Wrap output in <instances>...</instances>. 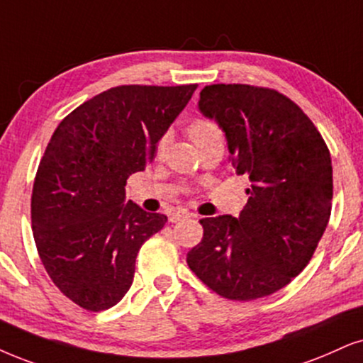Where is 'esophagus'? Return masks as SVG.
I'll list each match as a JSON object with an SVG mask.
<instances>
[{"mask_svg": "<svg viewBox=\"0 0 363 363\" xmlns=\"http://www.w3.org/2000/svg\"><path fill=\"white\" fill-rule=\"evenodd\" d=\"M186 218H191V213H187V211H184V209H179V211H176V213L171 214L169 221L179 223V221H182V219H186Z\"/></svg>", "mask_w": 363, "mask_h": 363, "instance_id": "obj_1", "label": "esophagus"}]
</instances>
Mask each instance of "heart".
Segmentation results:
<instances>
[{"label": "heart", "instance_id": "1", "mask_svg": "<svg viewBox=\"0 0 363 363\" xmlns=\"http://www.w3.org/2000/svg\"><path fill=\"white\" fill-rule=\"evenodd\" d=\"M189 135L191 139L194 142L209 139V137H216V135H221V130H219L218 123L211 118H196V121L191 122L189 125ZM164 147V140L159 144V149Z\"/></svg>", "mask_w": 363, "mask_h": 363}]
</instances>
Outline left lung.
I'll return each mask as SVG.
<instances>
[{
    "label": "left lung",
    "mask_w": 363,
    "mask_h": 363,
    "mask_svg": "<svg viewBox=\"0 0 363 363\" xmlns=\"http://www.w3.org/2000/svg\"><path fill=\"white\" fill-rule=\"evenodd\" d=\"M199 110L223 128L229 160L251 186L240 218L201 219L204 236L187 264L228 300L268 296L303 272L322 240L333 197L330 150L303 110L277 90L208 85Z\"/></svg>",
    "instance_id": "1"
}]
</instances>
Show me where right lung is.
<instances>
[{
  "label": "right lung",
  "instance_id": "1",
  "mask_svg": "<svg viewBox=\"0 0 363 363\" xmlns=\"http://www.w3.org/2000/svg\"><path fill=\"white\" fill-rule=\"evenodd\" d=\"M196 89L113 86L53 132L36 171L31 226L48 277L82 308L117 305L134 281L140 246L166 224L167 216L125 203V184L155 157Z\"/></svg>",
  "mask_w": 363,
  "mask_h": 363
}]
</instances>
